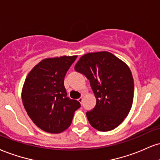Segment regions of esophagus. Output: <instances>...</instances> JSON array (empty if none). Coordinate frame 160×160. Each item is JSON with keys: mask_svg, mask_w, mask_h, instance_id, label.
Here are the masks:
<instances>
[{"mask_svg": "<svg viewBox=\"0 0 160 160\" xmlns=\"http://www.w3.org/2000/svg\"><path fill=\"white\" fill-rule=\"evenodd\" d=\"M78 101L80 102V103H82V97H80V98H79L78 99Z\"/></svg>", "mask_w": 160, "mask_h": 160, "instance_id": "obj_1", "label": "esophagus"}]
</instances>
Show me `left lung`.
Here are the masks:
<instances>
[{"label": "left lung", "mask_w": 160, "mask_h": 160, "mask_svg": "<svg viewBox=\"0 0 160 160\" xmlns=\"http://www.w3.org/2000/svg\"><path fill=\"white\" fill-rule=\"evenodd\" d=\"M74 69L89 80L96 98L95 107L86 112L88 122L102 132L116 128L128 116L133 101L129 67L112 53L101 51L83 55Z\"/></svg>", "instance_id": "obj_1"}]
</instances>
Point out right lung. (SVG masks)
Segmentation results:
<instances>
[{"mask_svg": "<svg viewBox=\"0 0 160 160\" xmlns=\"http://www.w3.org/2000/svg\"><path fill=\"white\" fill-rule=\"evenodd\" d=\"M78 56L45 59L30 71L24 83L22 101L27 112L44 131L58 133L72 124L80 102L67 96L64 78Z\"/></svg>", "mask_w": 160, "mask_h": 160, "instance_id": "obj_1", "label": "right lung"}]
</instances>
